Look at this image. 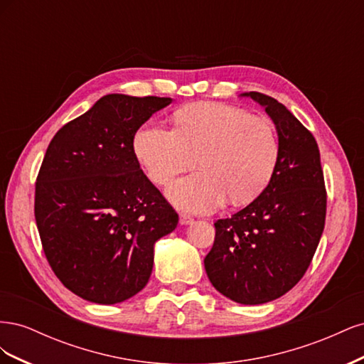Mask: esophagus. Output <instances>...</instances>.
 I'll list each match as a JSON object with an SVG mask.
<instances>
[{"label":"esophagus","instance_id":"34e87169","mask_svg":"<svg viewBox=\"0 0 364 364\" xmlns=\"http://www.w3.org/2000/svg\"><path fill=\"white\" fill-rule=\"evenodd\" d=\"M193 217L191 215H188V214H181L179 215V222H181V225H190V223H193Z\"/></svg>","mask_w":364,"mask_h":364}]
</instances>
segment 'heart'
Returning <instances> with one entry per match:
<instances>
[{"label": "heart", "instance_id": "heart-1", "mask_svg": "<svg viewBox=\"0 0 364 364\" xmlns=\"http://www.w3.org/2000/svg\"><path fill=\"white\" fill-rule=\"evenodd\" d=\"M174 127H141L134 150L149 179L167 186L182 171H200L174 182L170 200L182 209L209 213L228 199L246 205L266 190L278 168L281 141L266 117L241 107L194 103L174 114Z\"/></svg>", "mask_w": 364, "mask_h": 364}]
</instances>
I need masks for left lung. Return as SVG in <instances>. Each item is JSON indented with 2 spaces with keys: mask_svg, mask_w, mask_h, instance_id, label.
Segmentation results:
<instances>
[{
  "mask_svg": "<svg viewBox=\"0 0 364 364\" xmlns=\"http://www.w3.org/2000/svg\"><path fill=\"white\" fill-rule=\"evenodd\" d=\"M243 95L266 107L278 130L281 158L255 200L214 223L205 270L223 296L258 305L278 299L305 274L325 228L326 190L311 132L274 98Z\"/></svg>",
  "mask_w": 364,
  "mask_h": 364,
  "instance_id": "left-lung-1",
  "label": "left lung"
}]
</instances>
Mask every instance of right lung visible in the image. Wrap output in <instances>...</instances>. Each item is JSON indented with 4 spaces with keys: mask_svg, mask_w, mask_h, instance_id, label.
I'll return each mask as SVG.
<instances>
[{
    "mask_svg": "<svg viewBox=\"0 0 364 364\" xmlns=\"http://www.w3.org/2000/svg\"><path fill=\"white\" fill-rule=\"evenodd\" d=\"M167 97L109 94L53 136L36 178L35 218L50 267L74 294L118 304L146 287L153 246L179 215L142 173L136 130Z\"/></svg>",
    "mask_w": 364,
    "mask_h": 364,
    "instance_id": "obj_1",
    "label": "right lung"
}]
</instances>
